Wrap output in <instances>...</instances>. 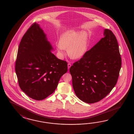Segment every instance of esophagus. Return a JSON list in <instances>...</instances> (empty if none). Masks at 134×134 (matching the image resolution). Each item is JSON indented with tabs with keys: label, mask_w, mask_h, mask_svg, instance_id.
Here are the masks:
<instances>
[{
	"label": "esophagus",
	"mask_w": 134,
	"mask_h": 134,
	"mask_svg": "<svg viewBox=\"0 0 134 134\" xmlns=\"http://www.w3.org/2000/svg\"><path fill=\"white\" fill-rule=\"evenodd\" d=\"M71 64H70V63H68V69H69L71 67Z\"/></svg>",
	"instance_id": "34e87169"
}]
</instances>
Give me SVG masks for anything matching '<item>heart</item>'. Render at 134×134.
<instances>
[{"label":"heart","instance_id":"1","mask_svg":"<svg viewBox=\"0 0 134 134\" xmlns=\"http://www.w3.org/2000/svg\"><path fill=\"white\" fill-rule=\"evenodd\" d=\"M88 46L87 34L85 31L70 30L64 33L60 37L57 44L58 55L62 58L67 53L70 57L77 59L85 54Z\"/></svg>","mask_w":134,"mask_h":134}]
</instances>
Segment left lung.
<instances>
[{
    "label": "left lung",
    "instance_id": "8db88e82",
    "mask_svg": "<svg viewBox=\"0 0 134 134\" xmlns=\"http://www.w3.org/2000/svg\"><path fill=\"white\" fill-rule=\"evenodd\" d=\"M104 36L69 69L75 94L88 103L99 102L116 84L121 57L116 37L109 29Z\"/></svg>",
    "mask_w": 134,
    "mask_h": 134
}]
</instances>
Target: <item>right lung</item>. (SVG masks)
I'll return each mask as SVG.
<instances>
[{
  "instance_id": "1",
  "label": "right lung",
  "mask_w": 134,
  "mask_h": 134,
  "mask_svg": "<svg viewBox=\"0 0 134 134\" xmlns=\"http://www.w3.org/2000/svg\"><path fill=\"white\" fill-rule=\"evenodd\" d=\"M53 47L40 26L34 23L23 35L18 51L15 71L21 90L40 100L54 92L68 63L51 52Z\"/></svg>"
}]
</instances>
